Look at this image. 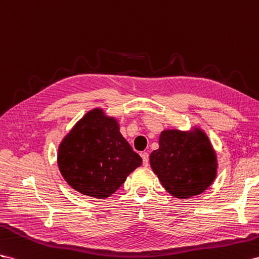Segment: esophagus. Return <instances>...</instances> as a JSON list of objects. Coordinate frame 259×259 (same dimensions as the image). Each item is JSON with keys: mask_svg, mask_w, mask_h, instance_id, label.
Segmentation results:
<instances>
[{"mask_svg": "<svg viewBox=\"0 0 259 259\" xmlns=\"http://www.w3.org/2000/svg\"><path fill=\"white\" fill-rule=\"evenodd\" d=\"M141 157H142L144 166H148V165H149V153H148V152H143V153L141 154Z\"/></svg>", "mask_w": 259, "mask_h": 259, "instance_id": "1", "label": "esophagus"}]
</instances>
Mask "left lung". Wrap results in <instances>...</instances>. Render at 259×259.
I'll return each instance as SVG.
<instances>
[{"label": "left lung", "instance_id": "left-lung-1", "mask_svg": "<svg viewBox=\"0 0 259 259\" xmlns=\"http://www.w3.org/2000/svg\"><path fill=\"white\" fill-rule=\"evenodd\" d=\"M160 148L150 154V164L162 186L171 196L188 199L202 194L217 177V153L200 128L161 132Z\"/></svg>", "mask_w": 259, "mask_h": 259}]
</instances>
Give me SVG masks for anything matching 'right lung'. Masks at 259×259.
Instances as JSON below:
<instances>
[{"instance_id":"add662e5","label":"right lung","mask_w":259,"mask_h":259,"mask_svg":"<svg viewBox=\"0 0 259 259\" xmlns=\"http://www.w3.org/2000/svg\"><path fill=\"white\" fill-rule=\"evenodd\" d=\"M58 166L64 181L82 195L105 199L121 186L142 158L102 108L86 112L59 145Z\"/></svg>"}]
</instances>
